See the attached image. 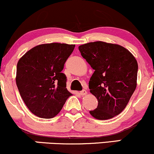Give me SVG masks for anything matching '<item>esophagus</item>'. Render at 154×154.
Here are the masks:
<instances>
[{"instance_id": "esophagus-1", "label": "esophagus", "mask_w": 154, "mask_h": 154, "mask_svg": "<svg viewBox=\"0 0 154 154\" xmlns=\"http://www.w3.org/2000/svg\"><path fill=\"white\" fill-rule=\"evenodd\" d=\"M79 94H80L81 95H85L86 94H87V91H85V90H82V91H80L79 92Z\"/></svg>"}]
</instances>
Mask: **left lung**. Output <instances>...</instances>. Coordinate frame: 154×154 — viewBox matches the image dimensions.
<instances>
[{
	"label": "left lung",
	"instance_id": "8db88e82",
	"mask_svg": "<svg viewBox=\"0 0 154 154\" xmlns=\"http://www.w3.org/2000/svg\"><path fill=\"white\" fill-rule=\"evenodd\" d=\"M81 55L95 70L90 92L98 106L90 114L95 119H109L125 109L137 86V62L128 49L102 41L79 46Z\"/></svg>",
	"mask_w": 154,
	"mask_h": 154
}]
</instances>
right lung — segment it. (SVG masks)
<instances>
[{"label": "right lung", "mask_w": 154, "mask_h": 154, "mask_svg": "<svg viewBox=\"0 0 154 154\" xmlns=\"http://www.w3.org/2000/svg\"><path fill=\"white\" fill-rule=\"evenodd\" d=\"M75 45L46 43L28 51L17 63L16 82L21 97L35 116L51 119L72 95L61 73Z\"/></svg>", "instance_id": "obj_1"}]
</instances>
